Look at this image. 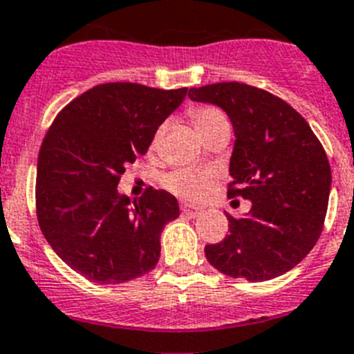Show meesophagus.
<instances>
[{"instance_id": "obj_1", "label": "esophagus", "mask_w": 354, "mask_h": 354, "mask_svg": "<svg viewBox=\"0 0 354 354\" xmlns=\"http://www.w3.org/2000/svg\"><path fill=\"white\" fill-rule=\"evenodd\" d=\"M181 214L189 215V217H198L199 214H201V208L199 207H194V205H189V203H181Z\"/></svg>"}]
</instances>
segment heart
I'll return each instance as SVG.
<instances>
[{"label":"heart","mask_w":354,"mask_h":354,"mask_svg":"<svg viewBox=\"0 0 354 354\" xmlns=\"http://www.w3.org/2000/svg\"><path fill=\"white\" fill-rule=\"evenodd\" d=\"M190 118H192L196 128L201 135L214 130V128H219V126H230L228 118L219 109L210 106V104H203V106L192 109L190 110ZM160 137H162V128L156 130L153 142H158ZM212 183H214V176L210 173L194 171V169H181V171L169 174L167 180H165V185H167L169 190H173L174 194L187 199L203 198L212 187Z\"/></svg>","instance_id":"1"}]
</instances>
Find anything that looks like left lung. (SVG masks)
Returning <instances> with one entry per match:
<instances>
[{
	"mask_svg": "<svg viewBox=\"0 0 354 354\" xmlns=\"http://www.w3.org/2000/svg\"><path fill=\"white\" fill-rule=\"evenodd\" d=\"M190 100L214 103L235 130L228 198L253 203L241 219L228 215L207 260L232 278L266 281L285 274L312 251L324 226L331 169L305 118L281 97L239 82L190 88Z\"/></svg>",
	"mask_w": 354,
	"mask_h": 354,
	"instance_id": "left-lung-1",
	"label": "left lung"
}]
</instances>
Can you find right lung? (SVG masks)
Listing matches in <instances>:
<instances>
[{
    "instance_id": "obj_1",
    "label": "right lung",
    "mask_w": 354,
    "mask_h": 354,
    "mask_svg": "<svg viewBox=\"0 0 354 354\" xmlns=\"http://www.w3.org/2000/svg\"><path fill=\"white\" fill-rule=\"evenodd\" d=\"M187 91L101 84L49 126L37 160V221L55 253L94 283H124L158 262L162 230L180 215L176 198L149 187L130 208L118 183Z\"/></svg>"
}]
</instances>
